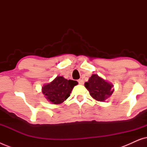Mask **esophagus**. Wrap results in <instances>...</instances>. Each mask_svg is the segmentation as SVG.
I'll use <instances>...</instances> for the list:
<instances>
[{
	"mask_svg": "<svg viewBox=\"0 0 147 147\" xmlns=\"http://www.w3.org/2000/svg\"><path fill=\"white\" fill-rule=\"evenodd\" d=\"M78 83H79L80 84H81V85H83V84H84V80H82V79H80V80H78Z\"/></svg>",
	"mask_w": 147,
	"mask_h": 147,
	"instance_id": "34e87169",
	"label": "esophagus"
}]
</instances>
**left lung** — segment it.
I'll return each mask as SVG.
<instances>
[{
    "mask_svg": "<svg viewBox=\"0 0 147 147\" xmlns=\"http://www.w3.org/2000/svg\"><path fill=\"white\" fill-rule=\"evenodd\" d=\"M85 87L89 91L90 95L94 100L104 102L112 96L114 92V85L97 74H93L85 83Z\"/></svg>",
    "mask_w": 147,
    "mask_h": 147,
    "instance_id": "8db88e82",
    "label": "left lung"
}]
</instances>
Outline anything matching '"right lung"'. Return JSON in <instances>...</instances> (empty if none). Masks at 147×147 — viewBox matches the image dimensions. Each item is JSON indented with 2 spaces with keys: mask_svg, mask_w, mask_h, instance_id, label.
<instances>
[{
  "mask_svg": "<svg viewBox=\"0 0 147 147\" xmlns=\"http://www.w3.org/2000/svg\"><path fill=\"white\" fill-rule=\"evenodd\" d=\"M78 82L67 80L63 76H57L49 84H44L41 91L47 100L53 104H60L69 97Z\"/></svg>",
  "mask_w": 147,
  "mask_h": 147,
  "instance_id": "add662e5",
  "label": "right lung"
}]
</instances>
